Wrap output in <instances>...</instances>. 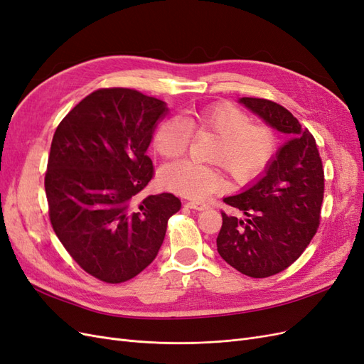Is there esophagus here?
Wrapping results in <instances>:
<instances>
[{"label":"esophagus","mask_w":364,"mask_h":364,"mask_svg":"<svg viewBox=\"0 0 364 364\" xmlns=\"http://www.w3.org/2000/svg\"><path fill=\"white\" fill-rule=\"evenodd\" d=\"M185 205L191 208V209H196V211H205V209L211 208V205L206 203V202H202V200H190V202H186Z\"/></svg>","instance_id":"obj_1"}]
</instances>
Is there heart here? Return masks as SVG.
<instances>
[{"mask_svg": "<svg viewBox=\"0 0 364 364\" xmlns=\"http://www.w3.org/2000/svg\"><path fill=\"white\" fill-rule=\"evenodd\" d=\"M214 134L215 141L206 153L213 162L183 159L159 173L164 188L193 199H202L226 186L223 168L237 183L258 179L277 158L279 138L269 124L252 123L250 115L230 102H217L191 111L185 123L165 118L153 132V149L164 159L181 158L188 150L191 136Z\"/></svg>", "mask_w": 364, "mask_h": 364, "instance_id": "obj_1", "label": "heart"}]
</instances>
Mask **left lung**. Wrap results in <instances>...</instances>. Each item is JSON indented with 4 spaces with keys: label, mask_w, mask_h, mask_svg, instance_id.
Returning a JSON list of instances; mask_svg holds the SVG:
<instances>
[{
    "label": "left lung",
    "mask_w": 364,
    "mask_h": 364,
    "mask_svg": "<svg viewBox=\"0 0 364 364\" xmlns=\"http://www.w3.org/2000/svg\"><path fill=\"white\" fill-rule=\"evenodd\" d=\"M291 139L249 190L223 202L243 217L222 211L217 250L229 266L250 278L273 277L302 255L321 225L325 193L322 158L314 136L284 106L267 98L240 100Z\"/></svg>",
    "instance_id": "1"
}]
</instances>
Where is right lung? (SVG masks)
Here are the masks:
<instances>
[{"instance_id":"right-lung-1","label":"right lung","mask_w":364,"mask_h":364,"mask_svg":"<svg viewBox=\"0 0 364 364\" xmlns=\"http://www.w3.org/2000/svg\"><path fill=\"white\" fill-rule=\"evenodd\" d=\"M165 112L155 97L102 87L54 132L43 182L50 222L71 258L103 282H126L144 270L181 209L171 193L139 196L155 176L146 150Z\"/></svg>"}]
</instances>
